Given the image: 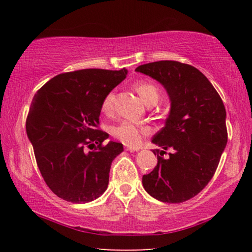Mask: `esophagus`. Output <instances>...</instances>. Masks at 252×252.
Wrapping results in <instances>:
<instances>
[{
  "instance_id": "esophagus-1",
  "label": "esophagus",
  "mask_w": 252,
  "mask_h": 252,
  "mask_svg": "<svg viewBox=\"0 0 252 252\" xmlns=\"http://www.w3.org/2000/svg\"><path fill=\"white\" fill-rule=\"evenodd\" d=\"M126 150H127V151H131V152H134V151H139L140 149H139V148H136V147H126Z\"/></svg>"
}]
</instances>
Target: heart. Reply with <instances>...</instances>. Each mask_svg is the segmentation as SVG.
<instances>
[{
  "label": "heart",
  "mask_w": 252,
  "mask_h": 252,
  "mask_svg": "<svg viewBox=\"0 0 252 252\" xmlns=\"http://www.w3.org/2000/svg\"><path fill=\"white\" fill-rule=\"evenodd\" d=\"M134 89L144 103L149 104L159 99V89L152 82H146V81L138 82L134 84ZM114 101H116V93H114V91H111L102 100V111L106 114L112 112L114 109ZM150 133V126L130 121H122L118 126L112 127V135L119 141L126 144V146H139L142 141L143 136L149 135Z\"/></svg>",
  "instance_id": "1"
}]
</instances>
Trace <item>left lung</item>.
I'll use <instances>...</instances> for the list:
<instances>
[{"mask_svg": "<svg viewBox=\"0 0 252 252\" xmlns=\"http://www.w3.org/2000/svg\"><path fill=\"white\" fill-rule=\"evenodd\" d=\"M167 90L171 108L165 125L153 136L158 163L142 177L147 192L157 200L180 203L197 195L211 180L227 146L225 108L206 75L178 61L140 65ZM172 148L168 159L161 156Z\"/></svg>", "mask_w": 252, "mask_h": 252, "instance_id": "left-lung-1", "label": "left lung"}]
</instances>
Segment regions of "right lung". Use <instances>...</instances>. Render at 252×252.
I'll return each mask as SVG.
<instances>
[{
  "label": "right lung",
  "mask_w": 252,
  "mask_h": 252,
  "mask_svg": "<svg viewBox=\"0 0 252 252\" xmlns=\"http://www.w3.org/2000/svg\"><path fill=\"white\" fill-rule=\"evenodd\" d=\"M126 74L125 67L66 72L51 79L34 95L27 134L42 177L59 198L87 203L108 188L111 163L123 146L113 141L103 144L109 134L97 127L101 104Z\"/></svg>",
  "instance_id": "right-lung-1"
}]
</instances>
